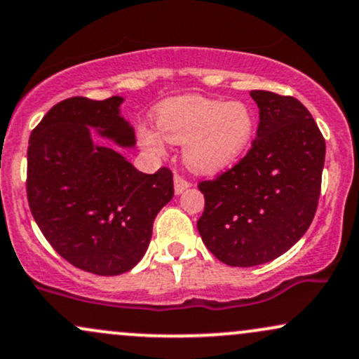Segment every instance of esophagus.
Returning a JSON list of instances; mask_svg holds the SVG:
<instances>
[{
  "label": "esophagus",
  "instance_id": "esophagus-1",
  "mask_svg": "<svg viewBox=\"0 0 359 359\" xmlns=\"http://www.w3.org/2000/svg\"><path fill=\"white\" fill-rule=\"evenodd\" d=\"M189 187H191V184H189L182 175H179V174L174 175V191L177 196H179V194H182L184 191H187Z\"/></svg>",
  "mask_w": 359,
  "mask_h": 359
}]
</instances>
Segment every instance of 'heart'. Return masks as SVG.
I'll use <instances>...</instances> for the list:
<instances>
[{
  "instance_id": "heart-1",
  "label": "heart",
  "mask_w": 359,
  "mask_h": 359,
  "mask_svg": "<svg viewBox=\"0 0 359 359\" xmlns=\"http://www.w3.org/2000/svg\"><path fill=\"white\" fill-rule=\"evenodd\" d=\"M167 142L184 145L185 165L197 174H217L236 163L256 133V115L243 102H222L201 95H185L163 102L155 116ZM142 142L161 152L162 138L145 130Z\"/></svg>"
}]
</instances>
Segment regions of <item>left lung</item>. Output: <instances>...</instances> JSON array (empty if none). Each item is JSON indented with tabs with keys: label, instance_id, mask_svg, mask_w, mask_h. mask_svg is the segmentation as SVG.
<instances>
[{
	"label": "left lung",
	"instance_id": "left-lung-1",
	"mask_svg": "<svg viewBox=\"0 0 359 359\" xmlns=\"http://www.w3.org/2000/svg\"><path fill=\"white\" fill-rule=\"evenodd\" d=\"M257 137L239 163L198 184L205 207L197 221L219 261L250 267L291 249L313 222L321 192L326 144L294 97L252 90Z\"/></svg>",
	"mask_w": 359,
	"mask_h": 359
}]
</instances>
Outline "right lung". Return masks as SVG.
I'll list each match as a JSON object with an SVG mask.
<instances>
[{
    "instance_id": "obj_1",
    "label": "right lung",
    "mask_w": 359,
    "mask_h": 359,
    "mask_svg": "<svg viewBox=\"0 0 359 359\" xmlns=\"http://www.w3.org/2000/svg\"><path fill=\"white\" fill-rule=\"evenodd\" d=\"M122 103L67 98L43 116L28 145L34 221L60 256L98 276L123 274L144 257L155 215L174 197L167 167L144 174L115 149L93 144L90 128L118 147L135 145Z\"/></svg>"
}]
</instances>
